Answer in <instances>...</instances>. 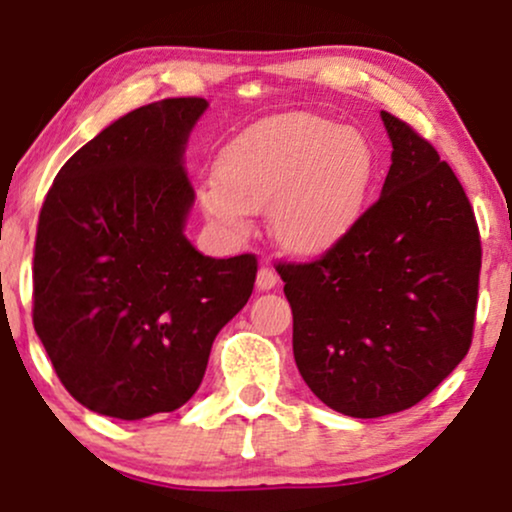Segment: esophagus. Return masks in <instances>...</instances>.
I'll list each match as a JSON object with an SVG mask.
<instances>
[{
  "label": "esophagus",
  "instance_id": "obj_1",
  "mask_svg": "<svg viewBox=\"0 0 512 512\" xmlns=\"http://www.w3.org/2000/svg\"><path fill=\"white\" fill-rule=\"evenodd\" d=\"M276 281H279V276H276L272 267L262 264V267L257 269V289L260 291H272L276 286Z\"/></svg>",
  "mask_w": 512,
  "mask_h": 512
}]
</instances>
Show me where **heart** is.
I'll list each match as a JSON object with an SVG mask.
<instances>
[{
	"mask_svg": "<svg viewBox=\"0 0 512 512\" xmlns=\"http://www.w3.org/2000/svg\"><path fill=\"white\" fill-rule=\"evenodd\" d=\"M378 156L361 129L313 113H279L233 137L216 156L202 207L233 233L269 211V231L298 257L332 250L366 214Z\"/></svg>",
	"mask_w": 512,
	"mask_h": 512,
	"instance_id": "heart-1",
	"label": "heart"
}]
</instances>
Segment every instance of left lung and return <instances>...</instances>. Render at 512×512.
<instances>
[{
    "mask_svg": "<svg viewBox=\"0 0 512 512\" xmlns=\"http://www.w3.org/2000/svg\"><path fill=\"white\" fill-rule=\"evenodd\" d=\"M380 117L392 166L378 202L320 260L276 267L305 385L354 419L431 395L467 356L479 296V226L460 180L414 127Z\"/></svg>",
    "mask_w": 512,
    "mask_h": 512,
    "instance_id": "left-lung-1",
    "label": "left lung"
}]
</instances>
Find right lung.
<instances>
[{"mask_svg":"<svg viewBox=\"0 0 512 512\" xmlns=\"http://www.w3.org/2000/svg\"><path fill=\"white\" fill-rule=\"evenodd\" d=\"M207 105L166 98L115 120L40 209L33 327L69 395L103 416L182 407L255 286V255L216 260L185 238L195 190L182 154Z\"/></svg>","mask_w":512,"mask_h":512,"instance_id":"add662e5","label":"right lung"}]
</instances>
